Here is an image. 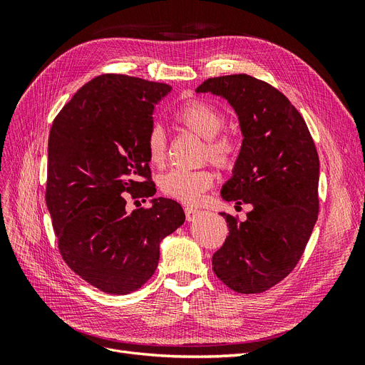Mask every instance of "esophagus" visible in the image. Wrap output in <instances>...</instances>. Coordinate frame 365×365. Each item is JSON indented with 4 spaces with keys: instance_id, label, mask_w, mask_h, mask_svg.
<instances>
[{
    "instance_id": "obj_1",
    "label": "esophagus",
    "mask_w": 365,
    "mask_h": 365,
    "mask_svg": "<svg viewBox=\"0 0 365 365\" xmlns=\"http://www.w3.org/2000/svg\"><path fill=\"white\" fill-rule=\"evenodd\" d=\"M201 213V210H197V208H193V207H185V217H187V220H193L197 215Z\"/></svg>"
}]
</instances>
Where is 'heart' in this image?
Wrapping results in <instances>:
<instances>
[{
    "mask_svg": "<svg viewBox=\"0 0 365 365\" xmlns=\"http://www.w3.org/2000/svg\"><path fill=\"white\" fill-rule=\"evenodd\" d=\"M175 121L185 130L204 138V160H210L220 170H233L240 158L242 140L236 132L222 129L225 115L215 103L204 98H190L175 113ZM146 153L152 165H163L168 160V137L161 126H153L146 137ZM215 182L210 169H173L160 180L165 196L184 204H196Z\"/></svg>",
    "mask_w": 365,
    "mask_h": 365,
    "instance_id": "b5f03b06",
    "label": "heart"
}]
</instances>
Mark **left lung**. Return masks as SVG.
<instances>
[{"label": "left lung", "instance_id": "left-lung-1", "mask_svg": "<svg viewBox=\"0 0 365 365\" xmlns=\"http://www.w3.org/2000/svg\"><path fill=\"white\" fill-rule=\"evenodd\" d=\"M197 93L225 97L244 134L222 197L251 204L245 222L220 213L230 228L213 254L217 279L239 294H262L300 262L318 217L319 160L307 125L277 88L250 74L210 77Z\"/></svg>", "mask_w": 365, "mask_h": 365}]
</instances>
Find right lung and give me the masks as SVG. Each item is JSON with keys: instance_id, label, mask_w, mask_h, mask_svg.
<instances>
[{"instance_id": "right-lung-1", "label": "right lung", "mask_w": 365, "mask_h": 365, "mask_svg": "<svg viewBox=\"0 0 365 365\" xmlns=\"http://www.w3.org/2000/svg\"><path fill=\"white\" fill-rule=\"evenodd\" d=\"M168 83L102 74L54 117L46 202L63 262L94 288L126 295L158 267L160 242L185 220L173 200L128 213V200L155 195L146 137Z\"/></svg>"}]
</instances>
